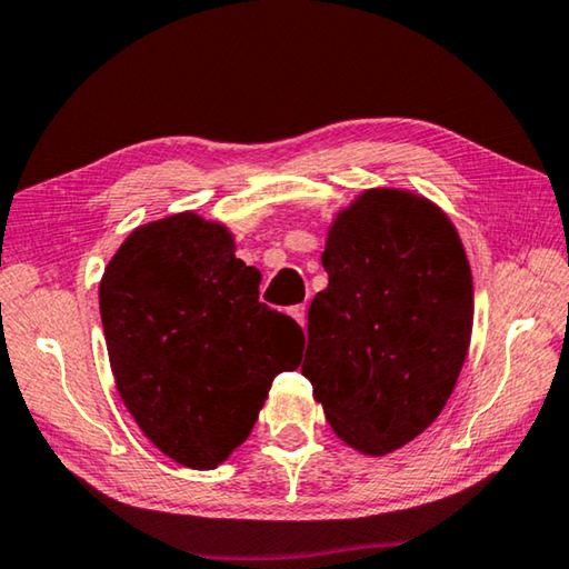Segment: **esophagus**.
Masks as SVG:
<instances>
[{
	"label": "esophagus",
	"mask_w": 569,
	"mask_h": 569,
	"mask_svg": "<svg viewBox=\"0 0 569 569\" xmlns=\"http://www.w3.org/2000/svg\"><path fill=\"white\" fill-rule=\"evenodd\" d=\"M291 316H293V319H296L298 323L306 326V306H303V303L293 306V308H291Z\"/></svg>",
	"instance_id": "obj_1"
}]
</instances>
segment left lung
<instances>
[{
	"label": "left lung",
	"mask_w": 569,
	"mask_h": 569,
	"mask_svg": "<svg viewBox=\"0 0 569 569\" xmlns=\"http://www.w3.org/2000/svg\"><path fill=\"white\" fill-rule=\"evenodd\" d=\"M301 366L346 445L381 457L419 437L455 391L475 319L457 228L407 190L373 188L336 216Z\"/></svg>",
	"instance_id": "obj_1"
}]
</instances>
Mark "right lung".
I'll use <instances>...</instances> for the list:
<instances>
[{
    "mask_svg": "<svg viewBox=\"0 0 569 569\" xmlns=\"http://www.w3.org/2000/svg\"><path fill=\"white\" fill-rule=\"evenodd\" d=\"M261 273L226 226L178 213L132 230L104 268L100 316L120 399L178 465L213 469L243 445L303 331L258 301Z\"/></svg>",
    "mask_w": 569,
    "mask_h": 569,
    "instance_id": "add662e5",
    "label": "right lung"
}]
</instances>
